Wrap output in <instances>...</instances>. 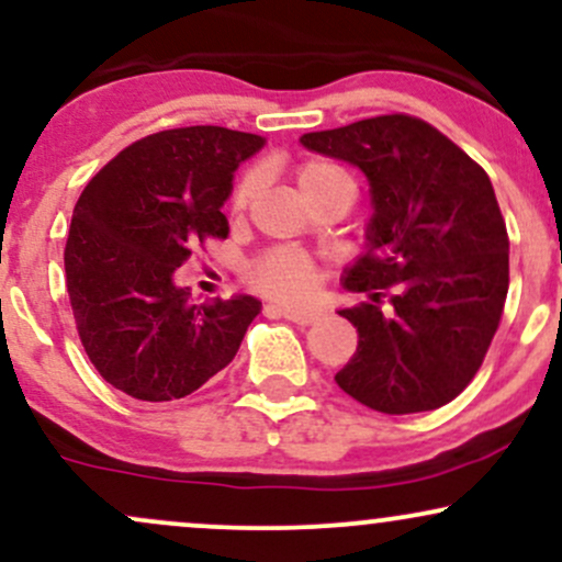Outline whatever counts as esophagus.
I'll list each match as a JSON object with an SVG mask.
<instances>
[{
    "instance_id": "1",
    "label": "esophagus",
    "mask_w": 562,
    "mask_h": 562,
    "mask_svg": "<svg viewBox=\"0 0 562 562\" xmlns=\"http://www.w3.org/2000/svg\"><path fill=\"white\" fill-rule=\"evenodd\" d=\"M277 312H280L285 319L295 322V325H312V322L319 317V312H314V308L290 306V303H280V306H277Z\"/></svg>"
}]
</instances>
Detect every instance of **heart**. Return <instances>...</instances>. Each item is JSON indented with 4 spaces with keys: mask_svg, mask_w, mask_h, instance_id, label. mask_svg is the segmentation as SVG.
Listing matches in <instances>:
<instances>
[{
    "mask_svg": "<svg viewBox=\"0 0 562 562\" xmlns=\"http://www.w3.org/2000/svg\"><path fill=\"white\" fill-rule=\"evenodd\" d=\"M261 184V173L250 171L243 179L240 187L235 192V205H245L250 198L256 195ZM299 184L306 200L322 195V192L333 190L340 184H353L351 177L340 169V166L330 164V160H306L299 169ZM254 282L267 293L280 295V299H299L312 290L314 272L312 263L306 256L295 248H277L272 254H267L263 259L254 267Z\"/></svg>",
    "mask_w": 562,
    "mask_h": 562,
    "instance_id": "obj_1",
    "label": "heart"
}]
</instances>
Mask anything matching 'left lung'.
<instances>
[{"mask_svg":"<svg viewBox=\"0 0 562 562\" xmlns=\"http://www.w3.org/2000/svg\"><path fill=\"white\" fill-rule=\"evenodd\" d=\"M301 145L357 166L370 184L364 254L340 274L367 301L338 312L359 344L335 383L385 415L449 404L479 372L507 299L509 240L492 179L412 115L303 134Z\"/></svg>","mask_w":562,"mask_h":562,"instance_id":"left-lung-1","label":"left lung"}]
</instances>
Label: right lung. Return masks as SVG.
Here are the masks:
<instances>
[{"label":"right lung","mask_w":562,"mask_h":562,"mask_svg":"<svg viewBox=\"0 0 562 562\" xmlns=\"http://www.w3.org/2000/svg\"><path fill=\"white\" fill-rule=\"evenodd\" d=\"M267 139L224 126L150 134L121 150L70 218L66 285L83 351L142 402L190 396L235 359L254 295L192 303L173 274L205 237H227L232 179Z\"/></svg>","instance_id":"add662e5"}]
</instances>
